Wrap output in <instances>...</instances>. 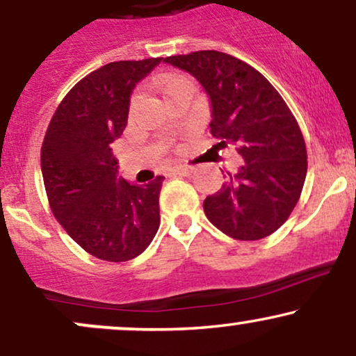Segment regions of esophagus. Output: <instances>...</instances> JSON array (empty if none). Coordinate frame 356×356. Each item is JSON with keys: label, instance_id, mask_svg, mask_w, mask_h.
<instances>
[{"label": "esophagus", "instance_id": "esophagus-1", "mask_svg": "<svg viewBox=\"0 0 356 356\" xmlns=\"http://www.w3.org/2000/svg\"><path fill=\"white\" fill-rule=\"evenodd\" d=\"M172 172H174V174H177V175H189V174L192 172V169H191V167L177 165V167H174Z\"/></svg>", "mask_w": 356, "mask_h": 356}]
</instances>
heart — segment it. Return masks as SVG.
Listing matches in <instances>:
<instances>
[{
	"mask_svg": "<svg viewBox=\"0 0 356 356\" xmlns=\"http://www.w3.org/2000/svg\"><path fill=\"white\" fill-rule=\"evenodd\" d=\"M155 87L161 90L162 95L165 97V100H170L174 95H177L182 90H189L191 83L186 76L177 75V73H161L157 79L154 80Z\"/></svg>",
	"mask_w": 356,
	"mask_h": 356,
	"instance_id": "obj_1",
	"label": "heart"
}]
</instances>
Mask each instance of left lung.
Returning a JSON list of instances; mask_svg holds the SVG:
<instances>
[{
  "instance_id": "obj_1",
  "label": "left lung",
  "mask_w": 356,
  "mask_h": 356,
  "mask_svg": "<svg viewBox=\"0 0 356 356\" xmlns=\"http://www.w3.org/2000/svg\"><path fill=\"white\" fill-rule=\"evenodd\" d=\"M191 73L211 104V134L238 145L244 164L204 201L224 234L256 241L273 234L295 209L306 179V145L291 110L259 72L216 50L167 56Z\"/></svg>"
}]
</instances>
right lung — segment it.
Segmentation results:
<instances>
[{"label": "right lung", "mask_w": 356, "mask_h": 356, "mask_svg": "<svg viewBox=\"0 0 356 356\" xmlns=\"http://www.w3.org/2000/svg\"><path fill=\"white\" fill-rule=\"evenodd\" d=\"M161 61H113L92 72L61 100L44 134L42 174L53 216L99 259H134L161 224L164 175L145 186L127 182L110 149L127 125L134 88Z\"/></svg>", "instance_id": "add662e5"}]
</instances>
